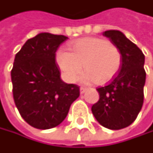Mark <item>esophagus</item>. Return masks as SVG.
I'll return each mask as SVG.
<instances>
[{
    "label": "esophagus",
    "mask_w": 153,
    "mask_h": 153,
    "mask_svg": "<svg viewBox=\"0 0 153 153\" xmlns=\"http://www.w3.org/2000/svg\"><path fill=\"white\" fill-rule=\"evenodd\" d=\"M86 90H87V88H85V87H80V94H84Z\"/></svg>",
    "instance_id": "obj_1"
}]
</instances>
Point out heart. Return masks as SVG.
Masks as SVG:
<instances>
[{
  "mask_svg": "<svg viewBox=\"0 0 153 153\" xmlns=\"http://www.w3.org/2000/svg\"><path fill=\"white\" fill-rule=\"evenodd\" d=\"M70 50L63 48L56 52V62L65 78L74 83L83 70L85 83L97 81L105 85L112 81L119 73L122 55L119 48L108 40L100 38H83L70 45Z\"/></svg>",
  "mask_w": 153,
  "mask_h": 153,
  "instance_id": "heart-1",
  "label": "heart"
}]
</instances>
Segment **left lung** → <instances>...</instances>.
I'll return each instance as SVG.
<instances>
[{"instance_id":"8db88e82","label":"left lung","mask_w":153,"mask_h":153,"mask_svg":"<svg viewBox=\"0 0 153 153\" xmlns=\"http://www.w3.org/2000/svg\"><path fill=\"white\" fill-rule=\"evenodd\" d=\"M103 35L119 48L122 65L117 76L107 85L97 89L99 100L93 105L92 113L104 127L120 130L134 122L143 107L145 56L123 32L111 30Z\"/></svg>"}]
</instances>
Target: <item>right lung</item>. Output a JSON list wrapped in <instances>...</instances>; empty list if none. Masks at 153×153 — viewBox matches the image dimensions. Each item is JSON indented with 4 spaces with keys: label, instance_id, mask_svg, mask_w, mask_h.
I'll return each instance as SVG.
<instances>
[{
    "label": "right lung",
    "instance_id": "right-lung-1",
    "mask_svg": "<svg viewBox=\"0 0 153 153\" xmlns=\"http://www.w3.org/2000/svg\"><path fill=\"white\" fill-rule=\"evenodd\" d=\"M68 38L42 32L28 39L16 56L10 73L15 105L32 127L54 128L67 117L79 97V86L60 77L56 52Z\"/></svg>",
    "mask_w": 153,
    "mask_h": 153
}]
</instances>
